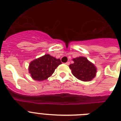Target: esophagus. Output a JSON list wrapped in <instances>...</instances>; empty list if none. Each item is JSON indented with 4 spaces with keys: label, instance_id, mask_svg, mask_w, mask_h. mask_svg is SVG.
Returning a JSON list of instances; mask_svg holds the SVG:
<instances>
[{
    "label": "esophagus",
    "instance_id": "1",
    "mask_svg": "<svg viewBox=\"0 0 121 121\" xmlns=\"http://www.w3.org/2000/svg\"><path fill=\"white\" fill-rule=\"evenodd\" d=\"M66 65H70V62H67L65 63Z\"/></svg>",
    "mask_w": 121,
    "mask_h": 121
}]
</instances>
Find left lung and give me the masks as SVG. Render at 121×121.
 I'll use <instances>...</instances> for the list:
<instances>
[{"label": "left lung", "instance_id": "1", "mask_svg": "<svg viewBox=\"0 0 121 121\" xmlns=\"http://www.w3.org/2000/svg\"><path fill=\"white\" fill-rule=\"evenodd\" d=\"M73 64L69 67L72 74L78 79L82 81H90L96 76V68L84 57H79L73 60Z\"/></svg>", "mask_w": 121, "mask_h": 121}]
</instances>
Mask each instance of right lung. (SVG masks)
Wrapping results in <instances>:
<instances>
[{"mask_svg":"<svg viewBox=\"0 0 121 121\" xmlns=\"http://www.w3.org/2000/svg\"><path fill=\"white\" fill-rule=\"evenodd\" d=\"M61 64L59 59H57L49 54H45L30 64L29 73L33 79L43 81L51 76L56 68Z\"/></svg>","mask_w":121,"mask_h":121,"instance_id":"1","label":"right lung"}]
</instances>
